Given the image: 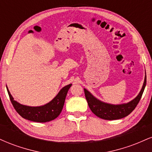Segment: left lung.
<instances>
[{
    "label": "left lung",
    "instance_id": "left-lung-1",
    "mask_svg": "<svg viewBox=\"0 0 152 152\" xmlns=\"http://www.w3.org/2000/svg\"><path fill=\"white\" fill-rule=\"evenodd\" d=\"M146 84V76L145 71L144 81L139 94L133 100L121 104H111L104 102L96 98L93 94H91V93L86 88H83V89H84L85 96L88 102V106L96 116L105 120H116L128 116L134 111L142 98Z\"/></svg>",
    "mask_w": 152,
    "mask_h": 152
}]
</instances>
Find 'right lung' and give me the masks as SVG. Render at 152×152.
Returning <instances> with one entry per match:
<instances>
[{
    "label": "right lung",
    "instance_id": "right-lung-1",
    "mask_svg": "<svg viewBox=\"0 0 152 152\" xmlns=\"http://www.w3.org/2000/svg\"><path fill=\"white\" fill-rule=\"evenodd\" d=\"M71 85L72 84L70 83L67 86L63 87L58 94L50 102L44 105L39 106L23 105L14 100L7 86L6 88L9 95L10 102L15 111L18 113L20 116L29 121L44 123V122L55 119L61 114L64 107V102H65L66 96Z\"/></svg>",
    "mask_w": 152,
    "mask_h": 152
}]
</instances>
